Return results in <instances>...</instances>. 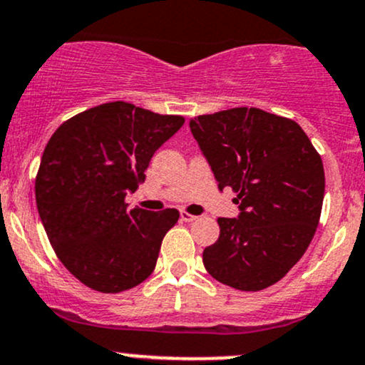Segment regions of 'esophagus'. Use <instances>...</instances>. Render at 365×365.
<instances>
[{
    "mask_svg": "<svg viewBox=\"0 0 365 365\" xmlns=\"http://www.w3.org/2000/svg\"><path fill=\"white\" fill-rule=\"evenodd\" d=\"M180 218H182V222L189 223V222H195V220H197V216L187 213V211H182V213H180Z\"/></svg>",
    "mask_w": 365,
    "mask_h": 365,
    "instance_id": "1",
    "label": "esophagus"
}]
</instances>
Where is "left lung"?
Segmentation results:
<instances>
[{
    "mask_svg": "<svg viewBox=\"0 0 365 365\" xmlns=\"http://www.w3.org/2000/svg\"><path fill=\"white\" fill-rule=\"evenodd\" d=\"M218 189L237 194V218H218L220 237L202 253L211 277L262 291L305 255L322 211L324 166L293 119L235 107L190 119Z\"/></svg>",
    "mask_w": 365,
    "mask_h": 365,
    "instance_id": "left-lung-1",
    "label": "left lung"
}]
</instances>
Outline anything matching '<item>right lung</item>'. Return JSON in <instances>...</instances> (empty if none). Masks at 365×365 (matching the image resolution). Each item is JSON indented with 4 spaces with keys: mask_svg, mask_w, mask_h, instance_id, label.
Returning a JSON list of instances; mask_svg holds the SVG:
<instances>
[{
    "mask_svg": "<svg viewBox=\"0 0 365 365\" xmlns=\"http://www.w3.org/2000/svg\"><path fill=\"white\" fill-rule=\"evenodd\" d=\"M185 119L109 102L60 124L36 176V204L63 267L100 293H121L154 272L176 210L128 211L154 152Z\"/></svg>",
    "mask_w": 365,
    "mask_h": 365,
    "instance_id": "obj_1",
    "label": "right lung"
}]
</instances>
